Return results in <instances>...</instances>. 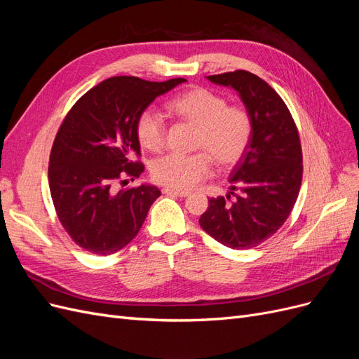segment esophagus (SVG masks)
<instances>
[{"label": "esophagus", "mask_w": 359, "mask_h": 359, "mask_svg": "<svg viewBox=\"0 0 359 359\" xmlns=\"http://www.w3.org/2000/svg\"><path fill=\"white\" fill-rule=\"evenodd\" d=\"M163 194H166V196H180V198H187V196H189V191H181V190H173V189H168V187H165V189H163Z\"/></svg>", "instance_id": "esophagus-1"}]
</instances>
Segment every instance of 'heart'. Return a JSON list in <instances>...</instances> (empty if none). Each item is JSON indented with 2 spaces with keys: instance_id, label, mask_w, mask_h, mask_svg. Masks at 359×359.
Masks as SVG:
<instances>
[{
  "instance_id": "b5f03b06",
  "label": "heart",
  "mask_w": 359,
  "mask_h": 359,
  "mask_svg": "<svg viewBox=\"0 0 359 359\" xmlns=\"http://www.w3.org/2000/svg\"><path fill=\"white\" fill-rule=\"evenodd\" d=\"M169 109L196 127L194 148L203 151L156 158L151 177L161 186L190 190L210 175L212 158L219 166L231 168L245 156L253 136V118L244 106L227 104L222 94L199 86L170 100ZM135 130L142 148L158 151L165 145L166 124L154 107L139 114Z\"/></svg>"
}]
</instances>
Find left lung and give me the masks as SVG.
Returning <instances> with one entry per match:
<instances>
[{"mask_svg": "<svg viewBox=\"0 0 359 359\" xmlns=\"http://www.w3.org/2000/svg\"><path fill=\"white\" fill-rule=\"evenodd\" d=\"M208 79L240 94L253 118V136L231 173L232 191L226 198H211L199 224L226 247L252 248L283 226L298 199L302 181L298 128L283 99L259 76L235 70Z\"/></svg>", "mask_w": 359, "mask_h": 359, "instance_id": "1", "label": "left lung"}]
</instances>
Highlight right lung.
Wrapping results in <instances>:
<instances>
[{
    "label": "right lung",
    "instance_id": "right-lung-1",
    "mask_svg": "<svg viewBox=\"0 0 359 359\" xmlns=\"http://www.w3.org/2000/svg\"><path fill=\"white\" fill-rule=\"evenodd\" d=\"M182 82L115 76L86 91L64 118L49 157V189L64 231L86 252L107 256L126 247L160 196L154 186L116 190V184L145 169L135 160L139 114Z\"/></svg>",
    "mask_w": 359,
    "mask_h": 359
}]
</instances>
